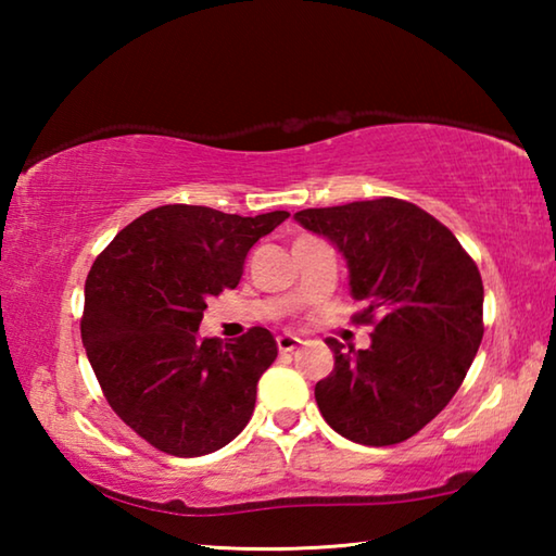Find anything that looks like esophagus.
Wrapping results in <instances>:
<instances>
[{
  "label": "esophagus",
  "instance_id": "34e87169",
  "mask_svg": "<svg viewBox=\"0 0 556 556\" xmlns=\"http://www.w3.org/2000/svg\"><path fill=\"white\" fill-rule=\"evenodd\" d=\"M299 343H301V338L291 336V333H281V336L277 338V348H279L281 353H291Z\"/></svg>",
  "mask_w": 556,
  "mask_h": 556
}]
</instances>
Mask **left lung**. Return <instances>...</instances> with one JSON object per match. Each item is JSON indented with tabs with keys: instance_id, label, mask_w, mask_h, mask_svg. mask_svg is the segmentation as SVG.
Returning <instances> with one entry per match:
<instances>
[{
	"instance_id": "8db88e82",
	"label": "left lung",
	"mask_w": 556,
	"mask_h": 556,
	"mask_svg": "<svg viewBox=\"0 0 556 556\" xmlns=\"http://www.w3.org/2000/svg\"><path fill=\"white\" fill-rule=\"evenodd\" d=\"M294 218L331 240L372 324L368 351L328 338L333 372L316 382L328 427L365 446L425 429L464 382L483 341V279L456 235L402 199L306 208Z\"/></svg>"
}]
</instances>
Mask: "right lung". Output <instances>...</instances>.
I'll list each match as a JSON object with an SVG mask.
<instances>
[{
  "label": "right lung",
  "instance_id": "obj_1",
  "mask_svg": "<svg viewBox=\"0 0 556 556\" xmlns=\"http://www.w3.org/2000/svg\"><path fill=\"white\" fill-rule=\"evenodd\" d=\"M287 218L159 205L92 262L80 318L88 361L117 417L164 454H213L248 427L275 338L255 326L223 345L199 326L205 301L238 287L252 244Z\"/></svg>",
  "mask_w": 556,
  "mask_h": 556
}]
</instances>
